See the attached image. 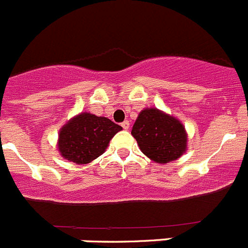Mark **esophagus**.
Wrapping results in <instances>:
<instances>
[{
  "label": "esophagus",
  "mask_w": 248,
  "mask_h": 248,
  "mask_svg": "<svg viewBox=\"0 0 248 248\" xmlns=\"http://www.w3.org/2000/svg\"><path fill=\"white\" fill-rule=\"evenodd\" d=\"M122 126H123V129H129V126H130V123H129L128 120H124V122L122 123Z\"/></svg>",
  "instance_id": "1"
}]
</instances>
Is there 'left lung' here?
I'll list each match as a JSON object with an SVG mask.
<instances>
[{"label":"left lung","mask_w":248,"mask_h":248,"mask_svg":"<svg viewBox=\"0 0 248 248\" xmlns=\"http://www.w3.org/2000/svg\"><path fill=\"white\" fill-rule=\"evenodd\" d=\"M131 135L140 150L156 163L176 160L186 151L187 138L183 124L157 109H144L133 125Z\"/></svg>","instance_id":"obj_1"}]
</instances>
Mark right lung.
<instances>
[{
	"instance_id": "obj_1",
	"label": "right lung",
	"mask_w": 248,
	"mask_h": 248,
	"mask_svg": "<svg viewBox=\"0 0 248 248\" xmlns=\"http://www.w3.org/2000/svg\"><path fill=\"white\" fill-rule=\"evenodd\" d=\"M122 126L104 117L82 113L59 131L58 149L64 159L88 164L104 153L111 138Z\"/></svg>"
}]
</instances>
